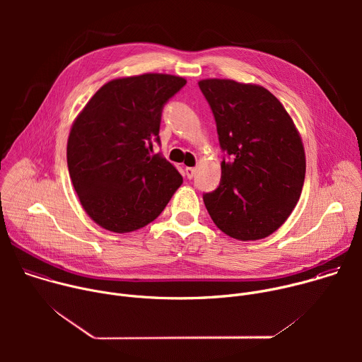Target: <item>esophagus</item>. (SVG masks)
<instances>
[{
	"label": "esophagus",
	"mask_w": 362,
	"mask_h": 362,
	"mask_svg": "<svg viewBox=\"0 0 362 362\" xmlns=\"http://www.w3.org/2000/svg\"><path fill=\"white\" fill-rule=\"evenodd\" d=\"M186 176H187V179H192L193 176H194V173H196V168H186Z\"/></svg>",
	"instance_id": "1"
}]
</instances>
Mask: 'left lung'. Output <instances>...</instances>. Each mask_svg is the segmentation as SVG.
Listing matches in <instances>:
<instances>
[{"instance_id":"left-lung-1","label":"left lung","mask_w":362,"mask_h":362,"mask_svg":"<svg viewBox=\"0 0 362 362\" xmlns=\"http://www.w3.org/2000/svg\"><path fill=\"white\" fill-rule=\"evenodd\" d=\"M225 156L219 186L203 193L215 225L239 240L274 233L299 200L305 151L299 133L267 88L233 80H202Z\"/></svg>"}]
</instances>
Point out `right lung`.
I'll return each instance as SVG.
<instances>
[{
	"instance_id": "right-lung-1",
	"label": "right lung",
	"mask_w": 362,
	"mask_h": 362,
	"mask_svg": "<svg viewBox=\"0 0 362 362\" xmlns=\"http://www.w3.org/2000/svg\"><path fill=\"white\" fill-rule=\"evenodd\" d=\"M186 80L143 74L103 86L76 119L67 143V166L88 216L101 228L126 233L156 219L180 173L160 153L159 130L166 103Z\"/></svg>"
}]
</instances>
